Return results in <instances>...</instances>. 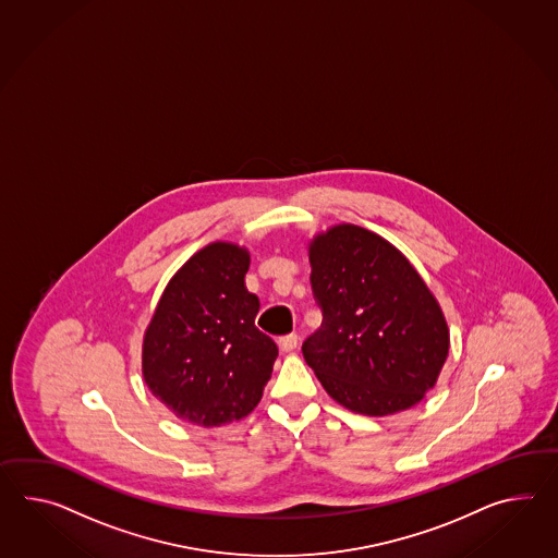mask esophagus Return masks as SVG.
<instances>
[{
  "instance_id": "obj_1",
  "label": "esophagus",
  "mask_w": 558,
  "mask_h": 558,
  "mask_svg": "<svg viewBox=\"0 0 558 558\" xmlns=\"http://www.w3.org/2000/svg\"><path fill=\"white\" fill-rule=\"evenodd\" d=\"M278 344H280V349L282 351H294L296 347H299V335L296 332H290V335H284V337H280L278 339Z\"/></svg>"
}]
</instances>
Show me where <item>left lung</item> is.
Returning <instances> with one entry per match:
<instances>
[{"mask_svg":"<svg viewBox=\"0 0 558 558\" xmlns=\"http://www.w3.org/2000/svg\"><path fill=\"white\" fill-rule=\"evenodd\" d=\"M323 325L302 342L327 393L363 415L420 403L449 351L446 318L408 258L373 231L337 226L311 244Z\"/></svg>","mask_w":558,"mask_h":558,"instance_id":"left-lung-1","label":"left lung"}]
</instances>
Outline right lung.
Listing matches in <instances>:
<instances>
[{"mask_svg": "<svg viewBox=\"0 0 558 558\" xmlns=\"http://www.w3.org/2000/svg\"><path fill=\"white\" fill-rule=\"evenodd\" d=\"M247 268L244 247L209 244L171 278L153 314L145 383L185 422L242 420L270 380L278 347L254 323L259 299L245 288Z\"/></svg>", "mask_w": 558, "mask_h": 558, "instance_id": "1", "label": "right lung"}]
</instances>
